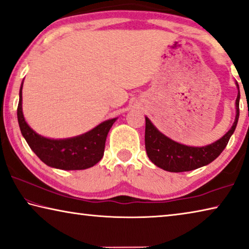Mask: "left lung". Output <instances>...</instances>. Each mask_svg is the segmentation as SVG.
I'll return each mask as SVG.
<instances>
[{"label": "left lung", "instance_id": "1", "mask_svg": "<svg viewBox=\"0 0 249 249\" xmlns=\"http://www.w3.org/2000/svg\"><path fill=\"white\" fill-rule=\"evenodd\" d=\"M236 98V116L231 128L224 136L213 143L204 146H190L170 139L165 134L159 131L148 117H145V151L153 164L169 172H185L210 164L213 162L230 141L234 133L239 118V86Z\"/></svg>", "mask_w": 249, "mask_h": 249}]
</instances>
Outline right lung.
Instances as JSON below:
<instances>
[{
	"mask_svg": "<svg viewBox=\"0 0 249 249\" xmlns=\"http://www.w3.org/2000/svg\"><path fill=\"white\" fill-rule=\"evenodd\" d=\"M22 89L19 88L18 120L22 136L36 156L45 164L59 170H85L97 164L104 157L106 139L118 118L101 122L79 136L66 139H51L35 132L25 120L22 109Z\"/></svg>",
	"mask_w": 249,
	"mask_h": 249,
	"instance_id": "add662e5",
	"label": "right lung"
}]
</instances>
